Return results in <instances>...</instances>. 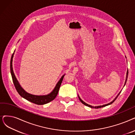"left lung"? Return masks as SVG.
<instances>
[{
    "mask_svg": "<svg viewBox=\"0 0 135 135\" xmlns=\"http://www.w3.org/2000/svg\"><path fill=\"white\" fill-rule=\"evenodd\" d=\"M128 70H127V74H126V81H125V85H124V86L125 85V84H126V81H127V78H128ZM121 91H120V92L119 93V94H118L117 95V96L116 97V98H115V99L113 100L112 101H111V102H110V103H109V104H105V105H101V106H91V105H89V104H86V103H85V102H84V101H83L81 99H80V98L79 97V96L78 95V97H79V100H80V101L81 102V103L82 104H83L84 105H85V106H88V107H91V108H95V109H99V108H101V107H105V106H108V105H111V104H112L113 102H114L115 100H116V99L117 98V97L118 96V95H120V94L121 93Z\"/></svg>",
    "mask_w": 135,
    "mask_h": 135,
    "instance_id": "1",
    "label": "left lung"
}]
</instances>
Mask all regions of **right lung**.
Returning <instances> with one entry per match:
<instances>
[{
  "instance_id": "right-lung-1",
  "label": "right lung",
  "mask_w": 135,
  "mask_h": 135,
  "mask_svg": "<svg viewBox=\"0 0 135 135\" xmlns=\"http://www.w3.org/2000/svg\"><path fill=\"white\" fill-rule=\"evenodd\" d=\"M14 54V52L13 54L11 57V60H10V73H11L13 81L15 86V88L16 90H17V91H18L19 94L25 99L37 105H44L47 103H49V102H50V101H52L54 99H55L58 94L59 89H60V87L62 83V80L64 79L65 75H64L61 78L60 80L59 81L58 83L56 85L55 88L54 89V90L51 91V93H50V94H47L46 95H40V96L34 95L29 94L27 92H26V91L21 87V86L19 84L18 81L17 80V78H16L15 76V74L14 73L13 70V65H12Z\"/></svg>"
}]
</instances>
